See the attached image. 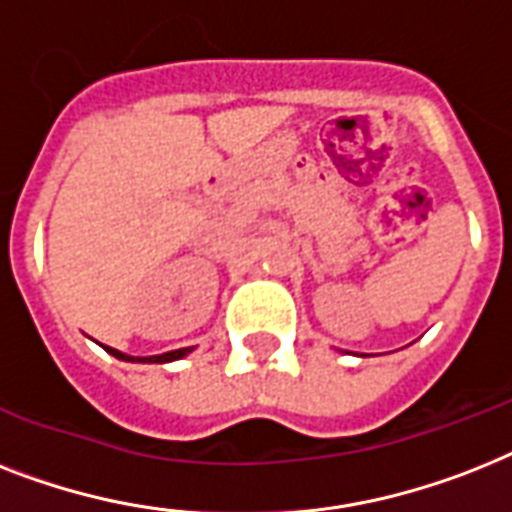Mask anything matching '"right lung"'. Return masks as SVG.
I'll use <instances>...</instances> for the list:
<instances>
[{
	"label": "right lung",
	"mask_w": 512,
	"mask_h": 512,
	"mask_svg": "<svg viewBox=\"0 0 512 512\" xmlns=\"http://www.w3.org/2000/svg\"><path fill=\"white\" fill-rule=\"evenodd\" d=\"M107 352L118 357V360H134V363H170V360H178V357H184L186 352H191V347L165 352V355H155V357H131V355H123V352H118V350H112V347H107Z\"/></svg>",
	"instance_id": "add662e5"
}]
</instances>
